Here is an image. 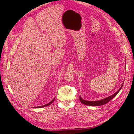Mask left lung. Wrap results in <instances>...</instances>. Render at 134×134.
<instances>
[{
    "instance_id": "1",
    "label": "left lung",
    "mask_w": 134,
    "mask_h": 134,
    "mask_svg": "<svg viewBox=\"0 0 134 134\" xmlns=\"http://www.w3.org/2000/svg\"><path fill=\"white\" fill-rule=\"evenodd\" d=\"M123 85V84L122 85V86L120 87V88L119 89V90L117 92H116L115 93L113 94V95H111L103 99H101V100L96 101H89L84 100V99H83L81 98V97H79V100H80V101L82 104L86 105H89V106H100V105H103L104 104H106L107 103H108V102L110 101L111 99H112L113 98H114L118 94V93L119 92V91H120L122 88Z\"/></svg>"
}]
</instances>
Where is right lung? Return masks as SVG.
<instances>
[{
    "mask_svg": "<svg viewBox=\"0 0 134 134\" xmlns=\"http://www.w3.org/2000/svg\"><path fill=\"white\" fill-rule=\"evenodd\" d=\"M55 98H54V99H53L52 101H51V102H49V103H48L47 104H45V105H43V106H40V107H35V108H42V107H47V106H48V105H51V104L52 103V102L54 101V100H55Z\"/></svg>",
    "mask_w": 134,
    "mask_h": 134,
    "instance_id": "right-lung-1",
    "label": "right lung"
}]
</instances>
